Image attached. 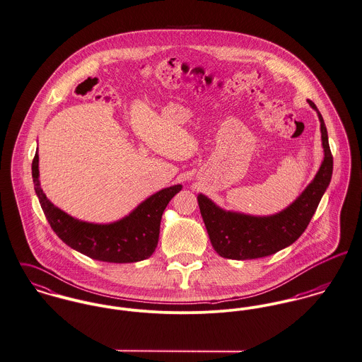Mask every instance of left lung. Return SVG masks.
I'll list each match as a JSON object with an SVG mask.
<instances>
[{
    "mask_svg": "<svg viewBox=\"0 0 362 362\" xmlns=\"http://www.w3.org/2000/svg\"><path fill=\"white\" fill-rule=\"evenodd\" d=\"M321 122L323 161L314 180L286 209L271 216H252L225 211L204 194H199L201 216L214 250L229 259H255L278 252L293 244L307 229L333 172V157L327 130L317 105L308 100Z\"/></svg>",
    "mask_w": 362,
    "mask_h": 362,
    "instance_id": "left-lung-1",
    "label": "left lung"
}]
</instances>
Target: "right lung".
I'll use <instances>...</instances> for the list:
<instances>
[{"label":"right lung","mask_w":362,"mask_h":362,"mask_svg":"<svg viewBox=\"0 0 362 362\" xmlns=\"http://www.w3.org/2000/svg\"><path fill=\"white\" fill-rule=\"evenodd\" d=\"M32 176L44 215L57 236L93 259L114 264L137 262L153 255L160 238L162 214L172 197L182 190V185L162 189L121 221L101 225L79 221L47 199L40 187L37 153L32 163Z\"/></svg>","instance_id":"right-lung-1"}]
</instances>
